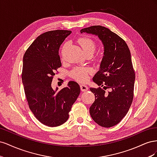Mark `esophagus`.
<instances>
[{
  "mask_svg": "<svg viewBox=\"0 0 157 157\" xmlns=\"http://www.w3.org/2000/svg\"><path fill=\"white\" fill-rule=\"evenodd\" d=\"M80 89H81L82 91L85 92L88 90V87L87 86V85L82 84H80Z\"/></svg>",
  "mask_w": 157,
  "mask_h": 157,
  "instance_id": "obj_1",
  "label": "esophagus"
}]
</instances>
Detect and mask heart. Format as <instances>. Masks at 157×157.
I'll use <instances>...</instances> for the list:
<instances>
[{"mask_svg":"<svg viewBox=\"0 0 157 157\" xmlns=\"http://www.w3.org/2000/svg\"><path fill=\"white\" fill-rule=\"evenodd\" d=\"M79 44L81 46L83 51L85 54L92 53L93 54L94 51L96 49V44L92 39L87 37H83L80 39ZM66 46V44L64 45L63 48ZM90 72V69L88 68H80L77 67L75 68L71 71V75L77 79L78 81L84 82L86 80L88 77V74Z\"/></svg>","mask_w":157,"mask_h":157,"instance_id":"1","label":"heart"}]
</instances>
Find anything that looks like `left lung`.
<instances>
[{
    "label": "left lung",
    "mask_w": 157,
    "mask_h": 157,
    "mask_svg": "<svg viewBox=\"0 0 157 157\" xmlns=\"http://www.w3.org/2000/svg\"><path fill=\"white\" fill-rule=\"evenodd\" d=\"M80 33L98 36L104 46L100 67L93 80L104 86L90 88L96 98L90 114L99 126H114L126 116L134 98L135 72L129 48L122 38L105 27L94 25L84 28ZM107 88L111 90L106 93Z\"/></svg>",
    "instance_id": "left-lung-1"
}]
</instances>
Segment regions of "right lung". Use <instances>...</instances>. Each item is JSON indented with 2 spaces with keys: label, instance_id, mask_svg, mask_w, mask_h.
Listing matches in <instances>:
<instances>
[{
  "label": "right lung",
  "instance_id": "1",
  "mask_svg": "<svg viewBox=\"0 0 157 157\" xmlns=\"http://www.w3.org/2000/svg\"><path fill=\"white\" fill-rule=\"evenodd\" d=\"M68 30L42 33L33 41L23 58L22 82L29 109L42 124L50 127L63 124L80 92L78 84L69 81L58 91L52 88L56 71L61 66L59 49Z\"/></svg>",
  "mask_w": 157,
  "mask_h": 157
}]
</instances>
